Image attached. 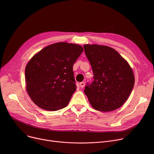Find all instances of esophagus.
I'll list each match as a JSON object with an SVG mask.
<instances>
[{
  "label": "esophagus",
  "mask_w": 154,
  "mask_h": 154,
  "mask_svg": "<svg viewBox=\"0 0 154 154\" xmlns=\"http://www.w3.org/2000/svg\"><path fill=\"white\" fill-rule=\"evenodd\" d=\"M80 87L81 88H84V86H85V83L84 82H82L80 83Z\"/></svg>",
  "instance_id": "1"
}]
</instances>
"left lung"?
I'll return each instance as SVG.
<instances>
[{
	"mask_svg": "<svg viewBox=\"0 0 154 154\" xmlns=\"http://www.w3.org/2000/svg\"><path fill=\"white\" fill-rule=\"evenodd\" d=\"M94 74V81L87 83L84 93L96 110L110 112L125 102L134 85L133 71L116 50L105 45H84Z\"/></svg>",
	"mask_w": 154,
	"mask_h": 154,
	"instance_id": "8db88e82",
	"label": "left lung"
}]
</instances>
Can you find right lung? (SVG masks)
I'll return each instance as SVG.
<instances>
[{
	"mask_svg": "<svg viewBox=\"0 0 154 154\" xmlns=\"http://www.w3.org/2000/svg\"><path fill=\"white\" fill-rule=\"evenodd\" d=\"M83 51L79 45L59 42L30 60L25 70L26 88L38 107L55 111L67 106L77 88L73 66Z\"/></svg>",
	"mask_w": 154,
	"mask_h": 154,
	"instance_id": "add662e5",
	"label": "right lung"
}]
</instances>
